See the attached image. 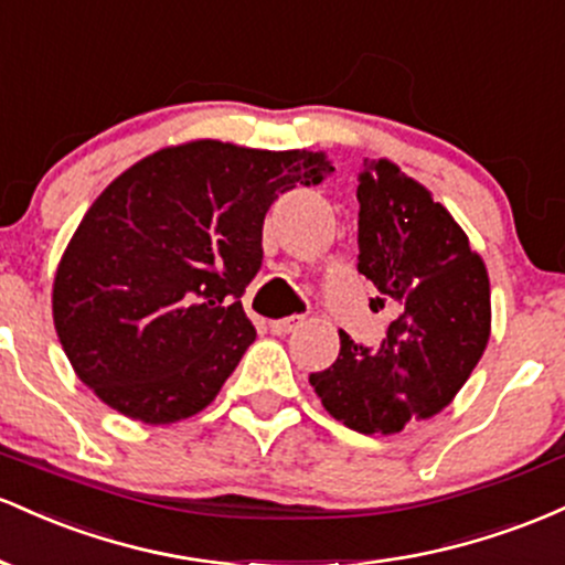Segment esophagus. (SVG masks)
<instances>
[{
    "mask_svg": "<svg viewBox=\"0 0 565 565\" xmlns=\"http://www.w3.org/2000/svg\"><path fill=\"white\" fill-rule=\"evenodd\" d=\"M303 326V317H282V320H271L269 322V331L277 335H288L290 331Z\"/></svg>",
    "mask_w": 565,
    "mask_h": 565,
    "instance_id": "34e87169",
    "label": "esophagus"
}]
</instances>
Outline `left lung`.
I'll use <instances>...</instances> for the list:
<instances>
[{
  "instance_id": "left-lung-1",
  "label": "left lung",
  "mask_w": 565,
  "mask_h": 565,
  "mask_svg": "<svg viewBox=\"0 0 565 565\" xmlns=\"http://www.w3.org/2000/svg\"><path fill=\"white\" fill-rule=\"evenodd\" d=\"M358 271L395 309L379 350L344 331L339 358L309 384L335 422L392 435L429 419L470 379L491 335L483 258L433 194L390 160H363Z\"/></svg>"
}]
</instances>
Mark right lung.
<instances>
[{
    "label": "right lung",
    "mask_w": 565,
    "mask_h": 565,
    "mask_svg": "<svg viewBox=\"0 0 565 565\" xmlns=\"http://www.w3.org/2000/svg\"><path fill=\"white\" fill-rule=\"evenodd\" d=\"M331 173L322 151L200 138L117 175L53 282L55 331L79 382L143 424L207 408L256 339L239 296L262 269L266 211Z\"/></svg>",
    "instance_id": "obj_1"
}]
</instances>
